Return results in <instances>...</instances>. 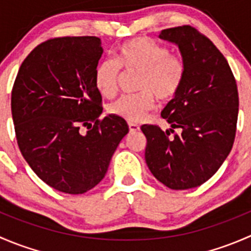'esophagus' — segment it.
<instances>
[{
	"mask_svg": "<svg viewBox=\"0 0 251 251\" xmlns=\"http://www.w3.org/2000/svg\"><path fill=\"white\" fill-rule=\"evenodd\" d=\"M128 128H130V132H136V131H140V125L135 123H128Z\"/></svg>",
	"mask_w": 251,
	"mask_h": 251,
	"instance_id": "obj_1",
	"label": "esophagus"
}]
</instances>
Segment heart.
<instances>
[{
    "instance_id": "b5f03b06",
    "label": "heart",
    "mask_w": 251,
    "mask_h": 251,
    "mask_svg": "<svg viewBox=\"0 0 251 251\" xmlns=\"http://www.w3.org/2000/svg\"><path fill=\"white\" fill-rule=\"evenodd\" d=\"M115 60L104 59L95 72V85L105 98L118 91L120 68L126 72H140L136 88L141 92L126 95L111 103L110 114L127 121H140L154 108V96L160 102L173 100L179 92L186 77V62L168 47L147 37H136L119 46Z\"/></svg>"
}]
</instances>
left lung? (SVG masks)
Masks as SVG:
<instances>
[{
    "label": "left lung",
    "instance_id": "obj_1",
    "mask_svg": "<svg viewBox=\"0 0 251 251\" xmlns=\"http://www.w3.org/2000/svg\"><path fill=\"white\" fill-rule=\"evenodd\" d=\"M159 37L178 46L186 77L161 111L170 130L141 126L147 138L146 163L169 188H194L214 176L233 147L239 107L237 82L224 54L196 27H170Z\"/></svg>",
    "mask_w": 251,
    "mask_h": 251
}]
</instances>
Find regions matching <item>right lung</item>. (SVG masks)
Listing matches in <instances>:
<instances>
[{
	"label": "right lung",
	"mask_w": 251,
	"mask_h": 251,
	"mask_svg": "<svg viewBox=\"0 0 251 251\" xmlns=\"http://www.w3.org/2000/svg\"><path fill=\"white\" fill-rule=\"evenodd\" d=\"M102 53L96 36L50 39L25 58L12 88L22 155L45 183L63 193L82 194L97 186L128 132L123 118L100 119L95 72Z\"/></svg>",
	"instance_id": "obj_1"
}]
</instances>
